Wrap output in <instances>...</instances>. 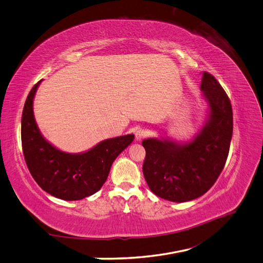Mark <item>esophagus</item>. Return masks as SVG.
Wrapping results in <instances>:
<instances>
[{"label": "esophagus", "mask_w": 263, "mask_h": 263, "mask_svg": "<svg viewBox=\"0 0 263 263\" xmlns=\"http://www.w3.org/2000/svg\"><path fill=\"white\" fill-rule=\"evenodd\" d=\"M149 135V133L146 130V129H142V128H140V129H138L137 132H136V140L137 141H140V140H142L144 138H146L147 136Z\"/></svg>", "instance_id": "34e87169"}]
</instances>
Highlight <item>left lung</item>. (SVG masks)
<instances>
[{
    "label": "left lung",
    "instance_id": "1",
    "mask_svg": "<svg viewBox=\"0 0 263 263\" xmlns=\"http://www.w3.org/2000/svg\"><path fill=\"white\" fill-rule=\"evenodd\" d=\"M201 90L209 102V118L186 144L168 138L142 141L146 158L142 172L151 192L171 202H187L214 185L226 163L233 136V109L228 95L209 72Z\"/></svg>",
    "mask_w": 263,
    "mask_h": 263
}]
</instances>
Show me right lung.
<instances>
[{"instance_id": "add662e5", "label": "right lung", "mask_w": 263, "mask_h": 263, "mask_svg": "<svg viewBox=\"0 0 263 263\" xmlns=\"http://www.w3.org/2000/svg\"><path fill=\"white\" fill-rule=\"evenodd\" d=\"M30 90L22 115V147L31 177L47 193L65 201L90 196L104 184L117 156L128 147L134 135L101 141L82 154H68L54 148L39 132L33 112L38 85Z\"/></svg>"}]
</instances>
